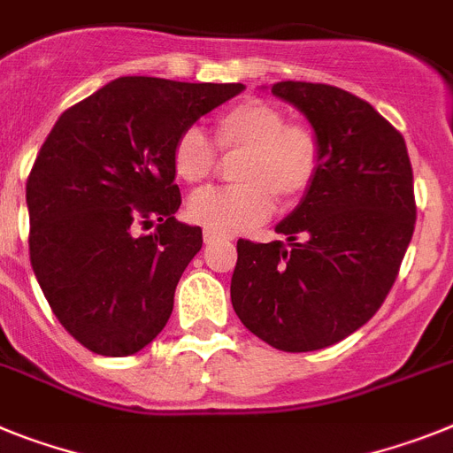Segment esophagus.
Wrapping results in <instances>:
<instances>
[{
  "mask_svg": "<svg viewBox=\"0 0 453 453\" xmlns=\"http://www.w3.org/2000/svg\"><path fill=\"white\" fill-rule=\"evenodd\" d=\"M203 241H206V245H212V242H219V241H229V235H224V234H215V231H203Z\"/></svg>",
  "mask_w": 453,
  "mask_h": 453,
  "instance_id": "1",
  "label": "esophagus"
}]
</instances>
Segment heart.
<instances>
[{
	"instance_id": "obj_1",
	"label": "heart",
	"mask_w": 453,
	"mask_h": 453,
	"mask_svg": "<svg viewBox=\"0 0 453 453\" xmlns=\"http://www.w3.org/2000/svg\"><path fill=\"white\" fill-rule=\"evenodd\" d=\"M212 134L222 153L242 150L235 188L203 189L188 203V218L215 234L258 226L274 212L277 196L286 203L303 199L323 167L319 134L303 123H288L284 111L265 100H242L224 110ZM172 165L183 183L201 185L215 173L218 156L196 127H188L173 142Z\"/></svg>"
}]
</instances>
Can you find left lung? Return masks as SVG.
Returning a JSON list of instances; mask_svg holds the SVG:
<instances>
[{
	"mask_svg": "<svg viewBox=\"0 0 453 453\" xmlns=\"http://www.w3.org/2000/svg\"><path fill=\"white\" fill-rule=\"evenodd\" d=\"M307 116L323 167L281 241H238L231 304L247 330L277 350L307 353L342 342L385 303L415 231L405 139L366 100L339 87L270 88Z\"/></svg>",
	"mask_w": 453,
	"mask_h": 453,
	"instance_id": "1",
	"label": "left lung"
}]
</instances>
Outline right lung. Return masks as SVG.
Listing matches in <instances>:
<instances>
[{
    "mask_svg": "<svg viewBox=\"0 0 453 453\" xmlns=\"http://www.w3.org/2000/svg\"><path fill=\"white\" fill-rule=\"evenodd\" d=\"M242 88L119 77L50 130L27 179L29 258L54 316L91 353L134 355L167 326L203 242L173 218V142ZM156 219L153 234H134Z\"/></svg>",
    "mask_w": 453,
    "mask_h": 453,
    "instance_id": "1",
    "label": "right lung"
}]
</instances>
